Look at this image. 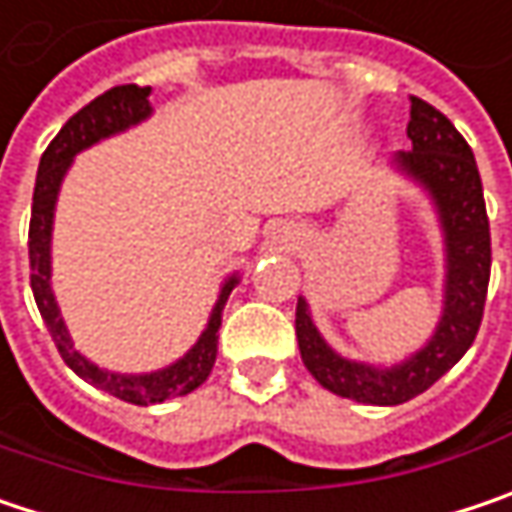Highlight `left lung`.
I'll return each instance as SVG.
<instances>
[{
    "mask_svg": "<svg viewBox=\"0 0 512 512\" xmlns=\"http://www.w3.org/2000/svg\"><path fill=\"white\" fill-rule=\"evenodd\" d=\"M408 139L414 151L390 157V168L420 186L443 233V311L431 338L390 367L352 361L320 335L306 297L297 300V344L303 364L326 390L364 405H402L446 376L472 347L490 285V221L475 154L457 128L422 98H411Z\"/></svg>",
    "mask_w": 512,
    "mask_h": 512,
    "instance_id": "left-lung-1",
    "label": "left lung"
}]
</instances>
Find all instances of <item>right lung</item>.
<instances>
[{"instance_id":"add662e5","label":"right lung","mask_w":512,"mask_h":512,"mask_svg":"<svg viewBox=\"0 0 512 512\" xmlns=\"http://www.w3.org/2000/svg\"><path fill=\"white\" fill-rule=\"evenodd\" d=\"M148 95H151V87H136V84L113 87L104 95H98L95 101H90L84 110H78L60 128V133L52 139V145L46 148V154L40 157L37 183H34V203H31V227H28L31 291L37 300V309L43 314V323L52 332V341H55L60 358L84 382L95 384L98 390H104L122 402H130V405H160L165 399L186 396L206 382V376L215 367V355H218V329H221L224 303L230 300V291L241 279L236 271L221 282L218 300L209 311V320H206L201 338L192 344V349H186L177 361H171L163 370L113 373V370L92 364L90 358L72 344L69 329L60 317L55 291H52V230H55L57 195H60V186H63L69 165L81 151L98 145L101 139H110L116 133H125V130L142 125L154 113Z\"/></svg>"}]
</instances>
